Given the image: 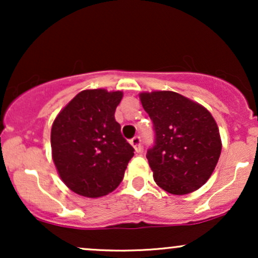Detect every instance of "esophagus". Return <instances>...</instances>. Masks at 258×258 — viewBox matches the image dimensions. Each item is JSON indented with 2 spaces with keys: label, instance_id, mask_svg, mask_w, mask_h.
<instances>
[{
  "label": "esophagus",
  "instance_id": "1",
  "mask_svg": "<svg viewBox=\"0 0 258 258\" xmlns=\"http://www.w3.org/2000/svg\"><path fill=\"white\" fill-rule=\"evenodd\" d=\"M130 143H131V146L135 148L136 153L142 152V141H141V137H139V136H135V137L130 141Z\"/></svg>",
  "mask_w": 258,
  "mask_h": 258
}]
</instances>
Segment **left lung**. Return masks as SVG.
I'll list each match as a JSON object with an SVG mask.
<instances>
[{
	"label": "left lung",
	"mask_w": 258,
	"mask_h": 258,
	"mask_svg": "<svg viewBox=\"0 0 258 258\" xmlns=\"http://www.w3.org/2000/svg\"><path fill=\"white\" fill-rule=\"evenodd\" d=\"M139 98L155 132L147 159L156 184L176 195L199 189L221 155L220 131L212 115L172 91L143 92Z\"/></svg>",
	"instance_id": "8db88e82"
}]
</instances>
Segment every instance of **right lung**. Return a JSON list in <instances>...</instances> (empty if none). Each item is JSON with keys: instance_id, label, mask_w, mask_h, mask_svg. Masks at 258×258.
<instances>
[{"instance_id": "right-lung-1", "label": "right lung", "mask_w": 258, "mask_h": 258, "mask_svg": "<svg viewBox=\"0 0 258 258\" xmlns=\"http://www.w3.org/2000/svg\"><path fill=\"white\" fill-rule=\"evenodd\" d=\"M121 99L120 91L85 90L55 117L51 131L53 161L74 193L104 197L122 180L135 149L122 137L114 116Z\"/></svg>"}]
</instances>
